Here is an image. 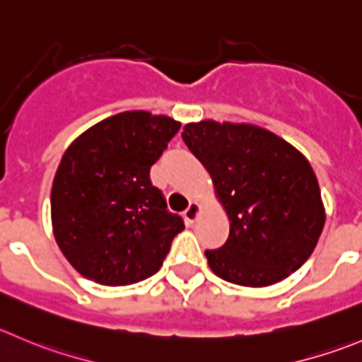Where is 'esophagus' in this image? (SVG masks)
Listing matches in <instances>:
<instances>
[{"instance_id":"esophagus-1","label":"esophagus","mask_w":362,"mask_h":362,"mask_svg":"<svg viewBox=\"0 0 362 362\" xmlns=\"http://www.w3.org/2000/svg\"><path fill=\"white\" fill-rule=\"evenodd\" d=\"M199 214H202V205H199L198 202H192L191 205H189V209L184 212V217L189 224H192L196 219H198Z\"/></svg>"}]
</instances>
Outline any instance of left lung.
Masks as SVG:
<instances>
[{
	"instance_id": "left-lung-1",
	"label": "left lung",
	"mask_w": 362,
	"mask_h": 362,
	"mask_svg": "<svg viewBox=\"0 0 362 362\" xmlns=\"http://www.w3.org/2000/svg\"><path fill=\"white\" fill-rule=\"evenodd\" d=\"M182 139L209 171L230 221L223 247L205 251L214 274L262 288L296 272L315 251L325 224L310 160L252 124L192 122Z\"/></svg>"
}]
</instances>
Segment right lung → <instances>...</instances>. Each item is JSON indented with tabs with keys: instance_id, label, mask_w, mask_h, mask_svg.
Listing matches in <instances>:
<instances>
[{
	"instance_id": "right-lung-1",
	"label": "right lung",
	"mask_w": 362,
	"mask_h": 362,
	"mask_svg": "<svg viewBox=\"0 0 362 362\" xmlns=\"http://www.w3.org/2000/svg\"><path fill=\"white\" fill-rule=\"evenodd\" d=\"M180 122L124 111L77 136L63 153L51 189L56 244L86 279L125 286L156 274L184 221L166 210L150 182Z\"/></svg>"
}]
</instances>
